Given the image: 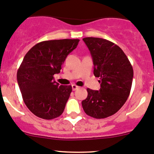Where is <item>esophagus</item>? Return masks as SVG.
Listing matches in <instances>:
<instances>
[{"instance_id": "obj_1", "label": "esophagus", "mask_w": 154, "mask_h": 154, "mask_svg": "<svg viewBox=\"0 0 154 154\" xmlns=\"http://www.w3.org/2000/svg\"><path fill=\"white\" fill-rule=\"evenodd\" d=\"M79 88H80V87L77 86V85H72V90H73V91H75V90L78 89Z\"/></svg>"}]
</instances>
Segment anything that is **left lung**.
<instances>
[{
    "label": "left lung",
    "instance_id": "obj_1",
    "mask_svg": "<svg viewBox=\"0 0 154 154\" xmlns=\"http://www.w3.org/2000/svg\"><path fill=\"white\" fill-rule=\"evenodd\" d=\"M89 49L94 68L100 77V89L87 88L88 97L82 101L87 115L104 119L117 112L130 94L134 70L128 58L117 45L106 39H82Z\"/></svg>",
    "mask_w": 154,
    "mask_h": 154
}]
</instances>
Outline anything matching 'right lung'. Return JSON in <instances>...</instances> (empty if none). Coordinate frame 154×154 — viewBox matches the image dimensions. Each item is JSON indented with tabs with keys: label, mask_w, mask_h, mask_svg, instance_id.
Segmentation results:
<instances>
[{
	"label": "right lung",
	"mask_w": 154,
	"mask_h": 154,
	"mask_svg": "<svg viewBox=\"0 0 154 154\" xmlns=\"http://www.w3.org/2000/svg\"><path fill=\"white\" fill-rule=\"evenodd\" d=\"M79 39L46 40L26 53L17 72V80L26 106L44 119L58 117L63 112L72 91L59 85L54 74L60 72L66 57L78 45Z\"/></svg>",
	"instance_id": "1"
}]
</instances>
